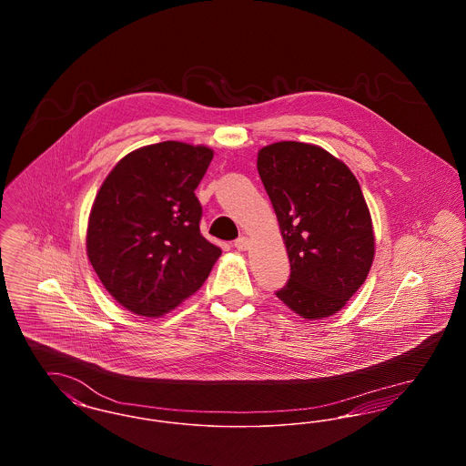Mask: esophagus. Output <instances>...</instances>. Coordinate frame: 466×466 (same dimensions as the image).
Segmentation results:
<instances>
[{
  "instance_id": "obj_1",
  "label": "esophagus",
  "mask_w": 466,
  "mask_h": 466,
  "mask_svg": "<svg viewBox=\"0 0 466 466\" xmlns=\"http://www.w3.org/2000/svg\"><path fill=\"white\" fill-rule=\"evenodd\" d=\"M234 246H236L239 251H246V249L249 248V239H248L246 236H241V238H238V239L234 241Z\"/></svg>"
}]
</instances>
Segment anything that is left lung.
<instances>
[{
    "instance_id": "1",
    "label": "left lung",
    "mask_w": 466,
    "mask_h": 466,
    "mask_svg": "<svg viewBox=\"0 0 466 466\" xmlns=\"http://www.w3.org/2000/svg\"><path fill=\"white\" fill-rule=\"evenodd\" d=\"M257 167L289 251V279L278 299L306 319L332 316L374 260L372 218L358 179L327 150L299 141L264 147Z\"/></svg>"
}]
</instances>
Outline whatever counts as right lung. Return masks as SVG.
Listing matches in <instances>:
<instances>
[{"label": "right lung", "mask_w": 466, "mask_h": 466, "mask_svg": "<svg viewBox=\"0 0 466 466\" xmlns=\"http://www.w3.org/2000/svg\"><path fill=\"white\" fill-rule=\"evenodd\" d=\"M213 150L162 141L124 157L90 211L87 255L111 297L139 316H160L194 295L222 249L200 234L196 198Z\"/></svg>", "instance_id": "add662e5"}]
</instances>
